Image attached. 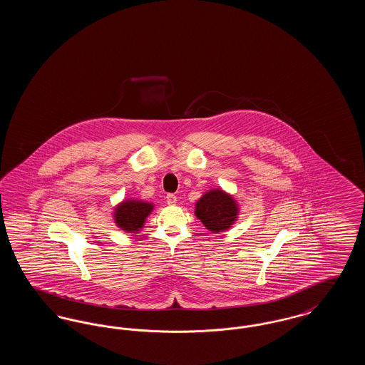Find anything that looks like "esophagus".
Instances as JSON below:
<instances>
[{
	"label": "esophagus",
	"mask_w": 365,
	"mask_h": 365,
	"mask_svg": "<svg viewBox=\"0 0 365 365\" xmlns=\"http://www.w3.org/2000/svg\"><path fill=\"white\" fill-rule=\"evenodd\" d=\"M176 201H178V198H176L175 194H167V204L168 205H175Z\"/></svg>",
	"instance_id": "obj_1"
}]
</instances>
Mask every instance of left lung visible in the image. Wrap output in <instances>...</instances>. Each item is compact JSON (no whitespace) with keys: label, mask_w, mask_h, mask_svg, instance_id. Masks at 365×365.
<instances>
[{"label":"left lung","mask_w":365,"mask_h":365,"mask_svg":"<svg viewBox=\"0 0 365 365\" xmlns=\"http://www.w3.org/2000/svg\"><path fill=\"white\" fill-rule=\"evenodd\" d=\"M240 207L237 200L222 189L208 190L195 202V216L207 227L217 234L226 231L237 222Z\"/></svg>","instance_id":"obj_1"}]
</instances>
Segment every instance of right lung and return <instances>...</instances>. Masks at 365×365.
<instances>
[{"label":"right lung","mask_w":365,"mask_h":365,"mask_svg":"<svg viewBox=\"0 0 365 365\" xmlns=\"http://www.w3.org/2000/svg\"><path fill=\"white\" fill-rule=\"evenodd\" d=\"M153 208V204L140 200H123L113 210V220L124 232L137 234Z\"/></svg>","instance_id":"obj_1"}]
</instances>
